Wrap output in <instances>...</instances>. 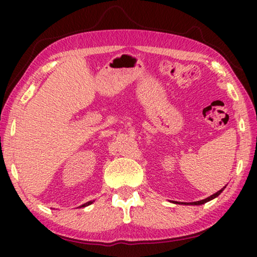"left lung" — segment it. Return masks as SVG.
I'll use <instances>...</instances> for the list:
<instances>
[{
	"mask_svg": "<svg viewBox=\"0 0 257 257\" xmlns=\"http://www.w3.org/2000/svg\"><path fill=\"white\" fill-rule=\"evenodd\" d=\"M224 188H226V186H224L223 188H221L219 192H216L215 194H213V195L208 196V198H206V199H203V200H200V201H195V202H191V203H185V205H195V206H198V205H203V203L208 202V201H210V200H213L214 198H216V196H219V195L221 194V193H222V191H223Z\"/></svg>",
	"mask_w": 257,
	"mask_h": 257,
	"instance_id": "8db88e82",
	"label": "left lung"
}]
</instances>
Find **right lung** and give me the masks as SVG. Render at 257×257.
I'll return each mask as SVG.
<instances>
[{"label": "right lung", "mask_w": 257, "mask_h": 257, "mask_svg": "<svg viewBox=\"0 0 257 257\" xmlns=\"http://www.w3.org/2000/svg\"><path fill=\"white\" fill-rule=\"evenodd\" d=\"M91 203H92V201H89V202L84 203V205H82V206H80V207H86V206H89V205H91Z\"/></svg>", "instance_id": "right-lung-1"}]
</instances>
